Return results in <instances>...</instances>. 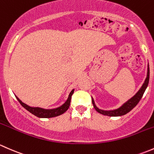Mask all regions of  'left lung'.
I'll return each instance as SVG.
<instances>
[{
	"label": "left lung",
	"mask_w": 154,
	"mask_h": 154,
	"mask_svg": "<svg viewBox=\"0 0 154 154\" xmlns=\"http://www.w3.org/2000/svg\"><path fill=\"white\" fill-rule=\"evenodd\" d=\"M149 76H150V69H149V64H148L147 76L145 82H144L143 85H142L140 89L138 90L137 93H136L133 97H131V99H129L128 101H125L124 104H122L119 108L109 110H101V109L99 108V107L96 105L94 99L92 97V102H93V107H94L95 110H96L98 112H99V113L102 114V115L108 116H120L125 115V114L128 113V112L131 111L133 108H134L136 106V104H137L138 103H139V101H140V99H142V96H143L144 93H145V90H146L147 87H148V85L149 78H150Z\"/></svg>",
	"instance_id": "obj_1"
}]
</instances>
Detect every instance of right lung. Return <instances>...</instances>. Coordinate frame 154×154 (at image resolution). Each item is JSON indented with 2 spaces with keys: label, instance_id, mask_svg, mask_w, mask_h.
<instances>
[{
  "label": "right lung",
  "instance_id": "obj_1",
  "mask_svg": "<svg viewBox=\"0 0 154 154\" xmlns=\"http://www.w3.org/2000/svg\"><path fill=\"white\" fill-rule=\"evenodd\" d=\"M74 93V89H72L71 90V92L69 93V96H68L67 99L62 105H61L60 107H56V108L53 109H44L42 107H30V106L27 105L26 104L23 103V101H20L18 99V97L16 96V99H18V101L20 102V104L26 109V110L31 112L32 114L35 115V116L38 117V118H52V117H55L61 115L64 112H65L66 110H68L69 107V104H70V101H71V97H72V95Z\"/></svg>",
  "mask_w": 154,
  "mask_h": 154
}]
</instances>
